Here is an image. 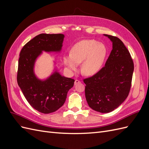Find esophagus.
<instances>
[{"mask_svg":"<svg viewBox=\"0 0 149 149\" xmlns=\"http://www.w3.org/2000/svg\"><path fill=\"white\" fill-rule=\"evenodd\" d=\"M81 83V81H80L79 80H78V79H76V80L74 81V84H75V85L78 84V83Z\"/></svg>","mask_w":149,"mask_h":149,"instance_id":"obj_1","label":"esophagus"}]
</instances>
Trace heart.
Segmentation results:
<instances>
[{
  "mask_svg": "<svg viewBox=\"0 0 149 149\" xmlns=\"http://www.w3.org/2000/svg\"><path fill=\"white\" fill-rule=\"evenodd\" d=\"M71 55H64L63 61L68 70L73 72L81 63L82 73L93 75L100 71L106 56L104 45L94 40H84L76 43L71 49Z\"/></svg>",
  "mask_w": 149,
  "mask_h": 149,
  "instance_id": "heart-1",
  "label": "heart"
}]
</instances>
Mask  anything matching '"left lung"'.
I'll list each match as a JSON object with an SVG mask.
<instances>
[{
  "label": "left lung",
  "mask_w": 149,
  "mask_h": 149,
  "mask_svg": "<svg viewBox=\"0 0 149 149\" xmlns=\"http://www.w3.org/2000/svg\"><path fill=\"white\" fill-rule=\"evenodd\" d=\"M104 35L112 42L105 66L96 74L83 79L89 106L101 113L114 111L127 98L134 71L133 60L123 42L114 36Z\"/></svg>",
  "instance_id": "left-lung-1"
}]
</instances>
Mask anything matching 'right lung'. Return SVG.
Wrapping results in <instances>:
<instances>
[{
    "instance_id": "add662e5",
    "label": "right lung",
    "mask_w": 149,
    "mask_h": 149,
    "mask_svg": "<svg viewBox=\"0 0 149 149\" xmlns=\"http://www.w3.org/2000/svg\"><path fill=\"white\" fill-rule=\"evenodd\" d=\"M64 35L41 33L26 43L21 49L17 80L26 101L35 109L43 114L57 111L66 101L68 91L74 79L55 72L45 81L37 78L33 66L37 58L45 52L61 50Z\"/></svg>"
}]
</instances>
